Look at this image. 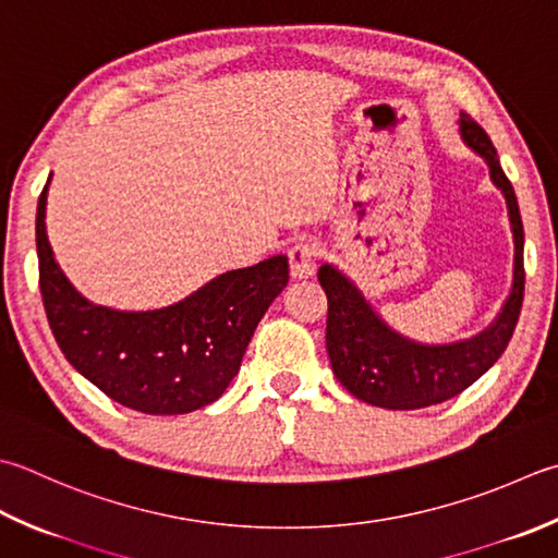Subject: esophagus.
<instances>
[{
	"label": "esophagus",
	"mask_w": 558,
	"mask_h": 558,
	"mask_svg": "<svg viewBox=\"0 0 558 558\" xmlns=\"http://www.w3.org/2000/svg\"><path fill=\"white\" fill-rule=\"evenodd\" d=\"M316 246L314 244H294L288 251V258H290V272L294 280H307L314 276L316 270Z\"/></svg>",
	"instance_id": "34e87169"
}]
</instances>
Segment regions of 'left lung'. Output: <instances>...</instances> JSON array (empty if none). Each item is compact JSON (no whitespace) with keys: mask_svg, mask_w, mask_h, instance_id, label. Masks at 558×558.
I'll use <instances>...</instances> for the list:
<instances>
[{"mask_svg":"<svg viewBox=\"0 0 558 558\" xmlns=\"http://www.w3.org/2000/svg\"><path fill=\"white\" fill-rule=\"evenodd\" d=\"M460 135L469 149L486 161L490 181L500 189L508 205L512 244V288L494 324L466 341L425 345L397 333L373 310L363 292L341 270L324 264L319 282L329 300L326 316V351L331 357L336 379L365 403L391 411L425 409L442 403L482 377L504 355L515 331L522 294H525V266H522V232L520 207L515 191L500 169L494 142L474 118L460 113Z\"/></svg>","mask_w":558,"mask_h":558,"instance_id":"1","label":"left lung"}]
</instances>
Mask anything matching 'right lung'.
Returning a JSON list of instances; mask_svg holds the SVG:
<instances>
[{"instance_id":"add662e5","label":"right lung","mask_w":558,"mask_h":558,"mask_svg":"<svg viewBox=\"0 0 558 558\" xmlns=\"http://www.w3.org/2000/svg\"><path fill=\"white\" fill-rule=\"evenodd\" d=\"M48 183L36 213L40 294L72 367L106 397L149 416L191 413L220 399L260 316L288 286V256L227 270L163 310L101 307L82 298L54 260L46 234Z\"/></svg>"}]
</instances>
